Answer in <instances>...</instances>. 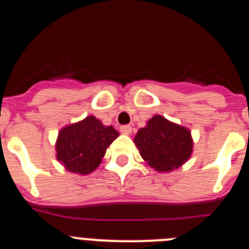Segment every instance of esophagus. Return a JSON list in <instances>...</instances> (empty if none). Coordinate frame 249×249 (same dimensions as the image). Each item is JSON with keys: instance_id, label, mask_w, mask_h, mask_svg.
<instances>
[{"instance_id": "34e87169", "label": "esophagus", "mask_w": 249, "mask_h": 249, "mask_svg": "<svg viewBox=\"0 0 249 249\" xmlns=\"http://www.w3.org/2000/svg\"><path fill=\"white\" fill-rule=\"evenodd\" d=\"M120 129H121V132H122L123 135H129V133L132 132V127L128 126V124H127V126H122Z\"/></svg>"}]
</instances>
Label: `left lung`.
Listing matches in <instances>:
<instances>
[{"label":"left lung","instance_id":"left-lung-1","mask_svg":"<svg viewBox=\"0 0 249 249\" xmlns=\"http://www.w3.org/2000/svg\"><path fill=\"white\" fill-rule=\"evenodd\" d=\"M133 142L147 164L160 173L179 168L193 152L190 129L160 114L153 116L146 127L138 129Z\"/></svg>","mask_w":249,"mask_h":249}]
</instances>
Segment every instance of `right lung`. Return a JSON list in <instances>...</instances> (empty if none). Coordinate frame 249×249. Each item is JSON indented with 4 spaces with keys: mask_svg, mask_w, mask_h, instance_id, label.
Returning a JSON list of instances; mask_svg holds the SVG:
<instances>
[{
    "mask_svg": "<svg viewBox=\"0 0 249 249\" xmlns=\"http://www.w3.org/2000/svg\"><path fill=\"white\" fill-rule=\"evenodd\" d=\"M120 136L94 116L63 127L56 141V158L67 171L89 175L100 166L106 149Z\"/></svg>",
    "mask_w": 249,
    "mask_h": 249,
    "instance_id": "add662e5",
    "label": "right lung"
}]
</instances>
